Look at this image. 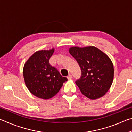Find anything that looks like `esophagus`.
<instances>
[{
  "mask_svg": "<svg viewBox=\"0 0 132 132\" xmlns=\"http://www.w3.org/2000/svg\"><path fill=\"white\" fill-rule=\"evenodd\" d=\"M67 78H68V80H70L71 79H72V75H70V74H69L68 76H67Z\"/></svg>",
  "mask_w": 132,
  "mask_h": 132,
  "instance_id": "esophagus-1",
  "label": "esophagus"
}]
</instances>
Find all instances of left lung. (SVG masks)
Listing matches in <instances>:
<instances>
[{
  "instance_id": "obj_1",
  "label": "left lung",
  "mask_w": 132,
  "mask_h": 132,
  "mask_svg": "<svg viewBox=\"0 0 132 132\" xmlns=\"http://www.w3.org/2000/svg\"><path fill=\"white\" fill-rule=\"evenodd\" d=\"M69 52L81 68V78L76 81L81 93L91 100L103 97L113 80L114 69L110 58L94 46H71Z\"/></svg>"
}]
</instances>
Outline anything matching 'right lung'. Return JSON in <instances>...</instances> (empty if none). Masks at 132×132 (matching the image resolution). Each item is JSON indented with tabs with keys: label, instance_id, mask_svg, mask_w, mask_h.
Returning <instances> with one entry per match:
<instances>
[{
	"label": "right lung",
	"instance_id": "add662e5",
	"mask_svg": "<svg viewBox=\"0 0 132 132\" xmlns=\"http://www.w3.org/2000/svg\"><path fill=\"white\" fill-rule=\"evenodd\" d=\"M54 51V48L38 51L24 65L23 76L26 87L32 94L41 99L52 98L59 92L63 82L68 81L56 68L50 64L49 60Z\"/></svg>",
	"mask_w": 132,
	"mask_h": 132
}]
</instances>
